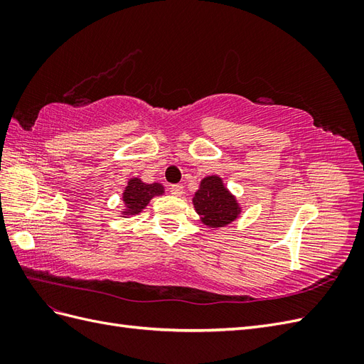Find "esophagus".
Instances as JSON below:
<instances>
[{"mask_svg": "<svg viewBox=\"0 0 364 364\" xmlns=\"http://www.w3.org/2000/svg\"><path fill=\"white\" fill-rule=\"evenodd\" d=\"M170 193L176 197H181L183 194V186L179 185V183H174L170 186Z\"/></svg>", "mask_w": 364, "mask_h": 364, "instance_id": "1", "label": "esophagus"}]
</instances>
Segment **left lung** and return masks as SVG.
Returning <instances> with one entry per match:
<instances>
[{
	"instance_id": "obj_1",
	"label": "left lung",
	"mask_w": 364,
	"mask_h": 364,
	"mask_svg": "<svg viewBox=\"0 0 364 364\" xmlns=\"http://www.w3.org/2000/svg\"><path fill=\"white\" fill-rule=\"evenodd\" d=\"M193 203L202 222L211 228H223L238 217L240 208L218 176H208L193 197Z\"/></svg>"
}]
</instances>
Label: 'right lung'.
Here are the masks:
<instances>
[{"label":"right lung","mask_w":364,"mask_h":364,"mask_svg":"<svg viewBox=\"0 0 364 364\" xmlns=\"http://www.w3.org/2000/svg\"><path fill=\"white\" fill-rule=\"evenodd\" d=\"M164 193L161 183H144L141 179H130L126 190L123 193V200L126 209L123 211L124 215H135L144 209L151 197L159 196Z\"/></svg>","instance_id":"1"}]
</instances>
